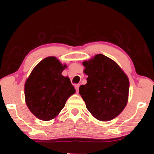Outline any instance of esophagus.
I'll return each mask as SVG.
<instances>
[{
  "instance_id": "obj_1",
  "label": "esophagus",
  "mask_w": 154,
  "mask_h": 154,
  "mask_svg": "<svg viewBox=\"0 0 154 154\" xmlns=\"http://www.w3.org/2000/svg\"><path fill=\"white\" fill-rule=\"evenodd\" d=\"M79 84H77V85H75V89H76V92H77V93H78L79 92Z\"/></svg>"
}]
</instances>
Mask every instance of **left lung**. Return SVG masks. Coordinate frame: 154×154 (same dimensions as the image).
I'll return each mask as SVG.
<instances>
[{"instance_id":"left-lung-1","label":"left lung","mask_w":154,"mask_h":154,"mask_svg":"<svg viewBox=\"0 0 154 154\" xmlns=\"http://www.w3.org/2000/svg\"><path fill=\"white\" fill-rule=\"evenodd\" d=\"M87 84L79 88L86 108L100 121L117 116L128 100L130 82L128 76L112 59L102 54L85 61Z\"/></svg>"}]
</instances>
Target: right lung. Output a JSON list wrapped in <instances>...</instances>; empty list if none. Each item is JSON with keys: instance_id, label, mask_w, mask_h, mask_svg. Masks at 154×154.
<instances>
[{"instance_id": "right-lung-1", "label": "right lung", "mask_w": 154, "mask_h": 154, "mask_svg": "<svg viewBox=\"0 0 154 154\" xmlns=\"http://www.w3.org/2000/svg\"><path fill=\"white\" fill-rule=\"evenodd\" d=\"M66 67L56 57L49 56L42 60L26 79V104L38 119H54L64 107L66 100L75 93L69 78L61 75Z\"/></svg>"}]
</instances>
